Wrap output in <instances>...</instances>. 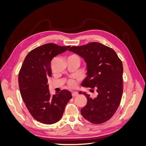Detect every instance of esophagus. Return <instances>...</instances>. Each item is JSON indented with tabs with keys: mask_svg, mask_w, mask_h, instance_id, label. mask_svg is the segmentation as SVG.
Listing matches in <instances>:
<instances>
[{
	"mask_svg": "<svg viewBox=\"0 0 146 146\" xmlns=\"http://www.w3.org/2000/svg\"><path fill=\"white\" fill-rule=\"evenodd\" d=\"M78 95V93L77 92H72V97H76V96H77Z\"/></svg>",
	"mask_w": 146,
	"mask_h": 146,
	"instance_id": "esophagus-1",
	"label": "esophagus"
}]
</instances>
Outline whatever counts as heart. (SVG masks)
I'll list each match as a JSON object with an SVG mask.
<instances>
[{"instance_id":"1","label":"heart","mask_w":146,"mask_h":146,"mask_svg":"<svg viewBox=\"0 0 146 146\" xmlns=\"http://www.w3.org/2000/svg\"><path fill=\"white\" fill-rule=\"evenodd\" d=\"M72 56H76V55H72ZM68 85L71 88H74L75 86H76L77 85V83L76 82L75 80H69L68 82Z\"/></svg>"}]
</instances>
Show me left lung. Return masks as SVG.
<instances>
[{"instance_id": "1", "label": "left lung", "mask_w": 146, "mask_h": 146, "mask_svg": "<svg viewBox=\"0 0 146 146\" xmlns=\"http://www.w3.org/2000/svg\"><path fill=\"white\" fill-rule=\"evenodd\" d=\"M72 51L85 60L87 77L82 86L96 89L94 99L85 92H79L87 98L81 114L87 121L96 124L104 123L115 113L123 92V66L113 49L102 44L92 42L82 46L71 47Z\"/></svg>"}]
</instances>
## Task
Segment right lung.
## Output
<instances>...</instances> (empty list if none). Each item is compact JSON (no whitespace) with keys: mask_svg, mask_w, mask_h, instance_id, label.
<instances>
[{"mask_svg":"<svg viewBox=\"0 0 146 146\" xmlns=\"http://www.w3.org/2000/svg\"><path fill=\"white\" fill-rule=\"evenodd\" d=\"M69 47L48 43L35 48L26 56L19 71L22 98L33 117L45 124L59 121L72 98L70 92L65 90L51 96L47 84L52 75L51 61Z\"/></svg>","mask_w":146,"mask_h":146,"instance_id":"add662e5","label":"right lung"}]
</instances>
